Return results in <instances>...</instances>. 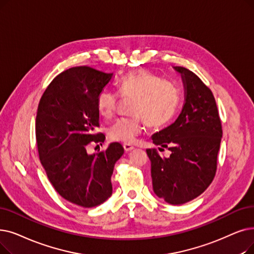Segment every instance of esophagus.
Instances as JSON below:
<instances>
[{"label": "esophagus", "instance_id": "obj_1", "mask_svg": "<svg viewBox=\"0 0 254 254\" xmlns=\"http://www.w3.org/2000/svg\"><path fill=\"white\" fill-rule=\"evenodd\" d=\"M124 148H125V151L128 152V151H130L131 149H134V146L128 144V143H124Z\"/></svg>", "mask_w": 254, "mask_h": 254}]
</instances>
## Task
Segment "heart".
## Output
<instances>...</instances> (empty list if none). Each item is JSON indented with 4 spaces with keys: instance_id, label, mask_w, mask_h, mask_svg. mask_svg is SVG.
Returning <instances> with one entry per match:
<instances>
[{
    "instance_id": "b5f03b06",
    "label": "heart",
    "mask_w": 254,
    "mask_h": 254,
    "mask_svg": "<svg viewBox=\"0 0 254 254\" xmlns=\"http://www.w3.org/2000/svg\"><path fill=\"white\" fill-rule=\"evenodd\" d=\"M121 95L135 97L131 117H123L109 127V137L114 141L133 143L142 133L143 123L151 127L166 125L174 116L180 103L178 88L152 72L141 70L125 75L118 82ZM119 96L116 92L104 89L96 100L100 114L112 117L116 111Z\"/></svg>"
}]
</instances>
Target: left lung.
<instances>
[{"instance_id":"1","label":"left lung","mask_w":254,"mask_h":254,"mask_svg":"<svg viewBox=\"0 0 254 254\" xmlns=\"http://www.w3.org/2000/svg\"><path fill=\"white\" fill-rule=\"evenodd\" d=\"M185 87V104L172 125L152 142L168 148L169 158L147 149L153 192L170 204H183L203 193L215 178L222 126L211 89L191 70L175 66ZM160 151L163 148H159Z\"/></svg>"}]
</instances>
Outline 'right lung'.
Instances as JSON below:
<instances>
[{"label": "right lung", "instance_id": "1", "mask_svg": "<svg viewBox=\"0 0 254 254\" xmlns=\"http://www.w3.org/2000/svg\"><path fill=\"white\" fill-rule=\"evenodd\" d=\"M113 73L78 66L58 74L43 92L36 115V142L41 165L60 196L83 207H93L112 195L111 176L125 149L113 142L96 154L91 143H104L96 133V100Z\"/></svg>", "mask_w": 254, "mask_h": 254}]
</instances>
